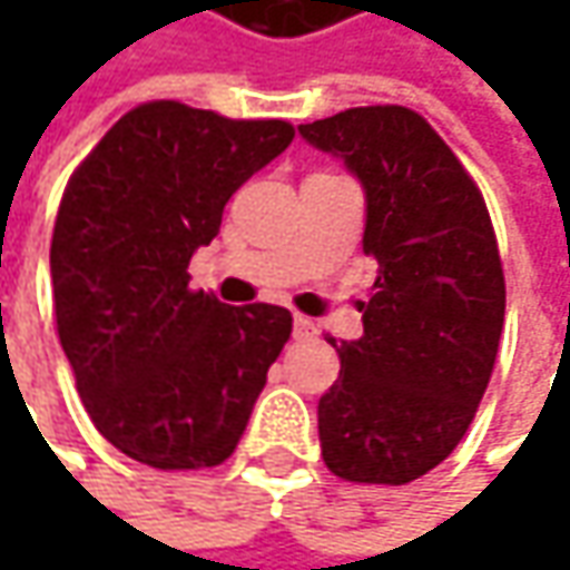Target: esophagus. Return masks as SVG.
Masks as SVG:
<instances>
[{
	"label": "esophagus",
	"instance_id": "obj_1",
	"mask_svg": "<svg viewBox=\"0 0 570 570\" xmlns=\"http://www.w3.org/2000/svg\"><path fill=\"white\" fill-rule=\"evenodd\" d=\"M295 336L297 340H314L317 336V323L307 317H295Z\"/></svg>",
	"mask_w": 570,
	"mask_h": 570
}]
</instances>
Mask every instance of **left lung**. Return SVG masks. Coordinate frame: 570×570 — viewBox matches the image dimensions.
Masks as SVG:
<instances>
[{"label":"left lung","mask_w":570,"mask_h":570,"mask_svg":"<svg viewBox=\"0 0 570 570\" xmlns=\"http://www.w3.org/2000/svg\"><path fill=\"white\" fill-rule=\"evenodd\" d=\"M297 132L358 177L362 250L377 259L364 336L336 348L340 381L320 396L323 463L348 482L405 485L463 441L492 377L504 326L492 218L415 110L352 107Z\"/></svg>","instance_id":"left-lung-1"}]
</instances>
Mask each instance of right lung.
<instances>
[{
	"label": "right lung",
	"instance_id": "add662e5",
	"mask_svg": "<svg viewBox=\"0 0 570 570\" xmlns=\"http://www.w3.org/2000/svg\"><path fill=\"white\" fill-rule=\"evenodd\" d=\"M295 139L177 100L129 110L81 161L56 215V330L100 434L155 470L225 463L292 336L275 304L189 292V259L228 199Z\"/></svg>",
	"mask_w": 570,
	"mask_h": 570
}]
</instances>
